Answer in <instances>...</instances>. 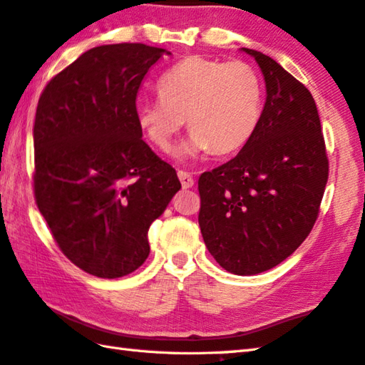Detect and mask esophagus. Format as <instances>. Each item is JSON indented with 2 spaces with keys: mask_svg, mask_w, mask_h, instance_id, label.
Wrapping results in <instances>:
<instances>
[{
  "mask_svg": "<svg viewBox=\"0 0 365 365\" xmlns=\"http://www.w3.org/2000/svg\"><path fill=\"white\" fill-rule=\"evenodd\" d=\"M178 178H179V181H181L184 189H189V187L194 186V178L190 176V173L179 170V171H178Z\"/></svg>",
  "mask_w": 365,
  "mask_h": 365,
  "instance_id": "1",
  "label": "esophagus"
}]
</instances>
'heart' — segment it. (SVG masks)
I'll return each instance as SVG.
<instances>
[{
    "mask_svg": "<svg viewBox=\"0 0 365 365\" xmlns=\"http://www.w3.org/2000/svg\"><path fill=\"white\" fill-rule=\"evenodd\" d=\"M157 101L140 104L136 120L147 140L170 150L187 120L190 134L184 152L229 153L252 138L261 117L263 86L250 63L192 56L158 80Z\"/></svg>",
    "mask_w": 365,
    "mask_h": 365,
    "instance_id": "1",
    "label": "heart"
}]
</instances>
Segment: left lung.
<instances>
[{
  "instance_id": "left-lung-1",
  "label": "left lung",
  "mask_w": 365,
  "mask_h": 365,
  "mask_svg": "<svg viewBox=\"0 0 365 365\" xmlns=\"http://www.w3.org/2000/svg\"><path fill=\"white\" fill-rule=\"evenodd\" d=\"M266 81L252 138L199 178L202 237L221 267L253 276L282 263L319 216L329 158L314 98L269 56L244 48Z\"/></svg>"
}]
</instances>
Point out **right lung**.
I'll use <instances>...</instances> for the list:
<instances>
[{"instance_id": "1", "label": "right lung", "mask_w": 365, "mask_h": 365, "mask_svg": "<svg viewBox=\"0 0 365 365\" xmlns=\"http://www.w3.org/2000/svg\"><path fill=\"white\" fill-rule=\"evenodd\" d=\"M163 56L171 53L143 43L93 48L38 101L36 207L61 252L96 277H123L144 263L149 227L181 189L136 120L140 83Z\"/></svg>"}]
</instances>
